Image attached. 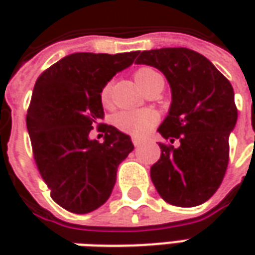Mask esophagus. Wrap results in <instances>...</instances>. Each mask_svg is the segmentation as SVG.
I'll use <instances>...</instances> for the list:
<instances>
[{
	"instance_id": "obj_1",
	"label": "esophagus",
	"mask_w": 255,
	"mask_h": 255,
	"mask_svg": "<svg viewBox=\"0 0 255 255\" xmlns=\"http://www.w3.org/2000/svg\"><path fill=\"white\" fill-rule=\"evenodd\" d=\"M132 143L134 147H139V146L142 144V139H139V137H132Z\"/></svg>"
}]
</instances>
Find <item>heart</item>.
<instances>
[{
    "label": "heart",
    "instance_id": "heart-1",
    "mask_svg": "<svg viewBox=\"0 0 255 255\" xmlns=\"http://www.w3.org/2000/svg\"><path fill=\"white\" fill-rule=\"evenodd\" d=\"M134 81L136 84L142 88L143 91L149 89L150 86L162 84L164 86V78L163 75L150 66H143L139 68L134 72ZM111 93L112 86L111 84H106L101 91V101L105 106L111 103ZM159 119L157 113L152 109H142V111H122L118 112L113 116V125L122 130V132L132 134V136H142L152 129Z\"/></svg>",
    "mask_w": 255,
    "mask_h": 255
}]
</instances>
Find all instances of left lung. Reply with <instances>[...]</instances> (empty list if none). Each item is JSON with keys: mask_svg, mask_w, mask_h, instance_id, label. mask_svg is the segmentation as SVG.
Here are the masks:
<instances>
[{"mask_svg": "<svg viewBox=\"0 0 255 255\" xmlns=\"http://www.w3.org/2000/svg\"><path fill=\"white\" fill-rule=\"evenodd\" d=\"M137 64L162 72L171 88L169 115L157 132L177 147L160 143L150 177L163 200L177 207L207 201L229 166V136L237 122L230 81L210 61L189 48H162L139 54Z\"/></svg>", "mask_w": 255, "mask_h": 255, "instance_id": "8db88e82", "label": "left lung"}]
</instances>
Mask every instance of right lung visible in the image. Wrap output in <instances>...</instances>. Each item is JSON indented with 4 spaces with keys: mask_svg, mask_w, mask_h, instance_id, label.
Masks as SVG:
<instances>
[{
    "mask_svg": "<svg viewBox=\"0 0 255 255\" xmlns=\"http://www.w3.org/2000/svg\"><path fill=\"white\" fill-rule=\"evenodd\" d=\"M136 55L76 52L35 82L26 113L34 160L52 200L65 210L85 214L101 207L112 193L118 166L133 150L128 134L99 122L102 88ZM95 124L105 133L102 143L89 139Z\"/></svg>",
    "mask_w": 255,
    "mask_h": 255,
    "instance_id": "1",
    "label": "right lung"
}]
</instances>
